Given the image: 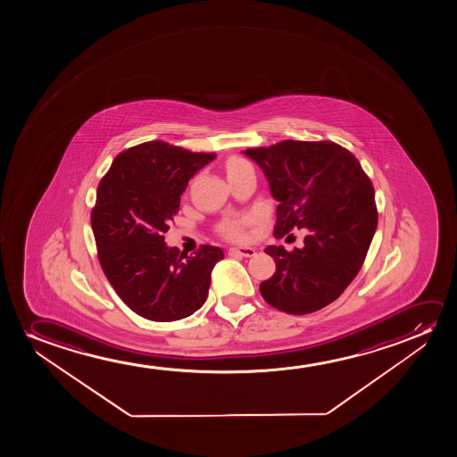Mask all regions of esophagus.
<instances>
[{"instance_id":"esophagus-1","label":"esophagus","mask_w":457,"mask_h":457,"mask_svg":"<svg viewBox=\"0 0 457 457\" xmlns=\"http://www.w3.org/2000/svg\"><path fill=\"white\" fill-rule=\"evenodd\" d=\"M231 256L253 257L256 254V248L253 246H232L229 248Z\"/></svg>"}]
</instances>
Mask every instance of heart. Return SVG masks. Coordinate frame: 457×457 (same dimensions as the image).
I'll list each match as a JSON object with an SVG mask.
<instances>
[{
    "label": "heart",
    "mask_w": 457,
    "mask_h": 457,
    "mask_svg": "<svg viewBox=\"0 0 457 457\" xmlns=\"http://www.w3.org/2000/svg\"><path fill=\"white\" fill-rule=\"evenodd\" d=\"M245 167H251L250 163L246 162L245 159L240 157H231L228 163H226V171L232 173L236 170L245 169ZM246 225V220H238V221H229L223 226V231L226 232V236H229L232 238H242L244 237V226Z\"/></svg>",
    "instance_id": "heart-1"
}]
</instances>
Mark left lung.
<instances>
[{"instance_id": "obj_1", "label": "left lung", "mask_w": 457, "mask_h": 457, "mask_svg": "<svg viewBox=\"0 0 457 457\" xmlns=\"http://www.w3.org/2000/svg\"><path fill=\"white\" fill-rule=\"evenodd\" d=\"M259 165L276 209L275 237L304 229V246H267L276 271L261 284L270 306L304 315L337 300L362 267L378 226L375 190L350 151L284 140L242 151Z\"/></svg>"}]
</instances>
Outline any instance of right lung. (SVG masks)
Returning <instances> with one entry per match:
<instances>
[{"label":"right lung","instance_id":"obj_1","mask_svg":"<svg viewBox=\"0 0 457 457\" xmlns=\"http://www.w3.org/2000/svg\"><path fill=\"white\" fill-rule=\"evenodd\" d=\"M215 154L146 142L120 153L101 179L92 229L104 275L134 312L175 321L206 301L211 273L223 259L203 245L194 256L165 244L188 181Z\"/></svg>","mask_w":457,"mask_h":457}]
</instances>
